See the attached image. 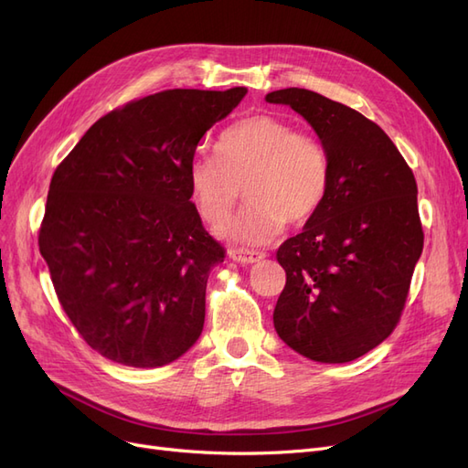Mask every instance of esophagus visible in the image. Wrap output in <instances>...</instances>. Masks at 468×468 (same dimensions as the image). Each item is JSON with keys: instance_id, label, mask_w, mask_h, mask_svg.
I'll return each mask as SVG.
<instances>
[{"instance_id": "obj_1", "label": "esophagus", "mask_w": 468, "mask_h": 468, "mask_svg": "<svg viewBox=\"0 0 468 468\" xmlns=\"http://www.w3.org/2000/svg\"><path fill=\"white\" fill-rule=\"evenodd\" d=\"M229 256L234 260V261H239V263H258L265 258L263 251H256V250H244V248H234L229 251Z\"/></svg>"}]
</instances>
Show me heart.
<instances>
[{
	"mask_svg": "<svg viewBox=\"0 0 468 468\" xmlns=\"http://www.w3.org/2000/svg\"><path fill=\"white\" fill-rule=\"evenodd\" d=\"M330 154L322 140L275 115H253L218 136L217 154H195L189 189L205 222L230 217L239 193L248 205L224 226L232 242L261 246L285 224L313 218L330 189Z\"/></svg>",
	"mask_w": 468,
	"mask_h": 468,
	"instance_id": "b5f03b06",
	"label": "heart"
}]
</instances>
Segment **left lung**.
Returning <instances> with one entry per match:
<instances>
[{"label": "left lung", "mask_w": 468, "mask_h": 468, "mask_svg": "<svg viewBox=\"0 0 468 468\" xmlns=\"http://www.w3.org/2000/svg\"><path fill=\"white\" fill-rule=\"evenodd\" d=\"M303 115L330 154V189L277 261L287 282L273 324L279 337L320 363H347L394 332L423 250L412 169L380 126L320 93H267Z\"/></svg>", "instance_id": "8db88e82"}]
</instances>
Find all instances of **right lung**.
Instances as JSON below:
<instances>
[{
	"label": "right lung",
	"instance_id": "add662e5",
	"mask_svg": "<svg viewBox=\"0 0 468 468\" xmlns=\"http://www.w3.org/2000/svg\"><path fill=\"white\" fill-rule=\"evenodd\" d=\"M246 88L167 90L112 109L56 167L38 250L86 344L126 367L181 357L226 250L191 203L189 162Z\"/></svg>",
	"mask_w": 468,
	"mask_h": 468
}]
</instances>
